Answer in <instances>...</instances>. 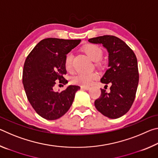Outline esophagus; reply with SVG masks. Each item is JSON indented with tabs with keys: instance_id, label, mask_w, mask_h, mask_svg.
<instances>
[{
	"instance_id": "1",
	"label": "esophagus",
	"mask_w": 158,
	"mask_h": 158,
	"mask_svg": "<svg viewBox=\"0 0 158 158\" xmlns=\"http://www.w3.org/2000/svg\"><path fill=\"white\" fill-rule=\"evenodd\" d=\"M81 89L83 90H89L90 89V87L88 86V85H81Z\"/></svg>"
}]
</instances>
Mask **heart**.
Listing matches in <instances>:
<instances>
[{"label":"heart","mask_w":158,"mask_h":158,"mask_svg":"<svg viewBox=\"0 0 158 158\" xmlns=\"http://www.w3.org/2000/svg\"><path fill=\"white\" fill-rule=\"evenodd\" d=\"M84 52L89 56V57L93 61L97 62L100 60L102 57V50L100 47L95 44H86L83 48ZM73 53L69 52L66 54L65 57V68L67 71L72 72L73 69ZM98 74L96 73H78L72 77L71 81L74 84L80 85H89L98 78Z\"/></svg>","instance_id":"heart-1"}]
</instances>
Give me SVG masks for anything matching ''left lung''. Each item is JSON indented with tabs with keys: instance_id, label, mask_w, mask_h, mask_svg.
I'll return each instance as SVG.
<instances>
[{
	"instance_id": "obj_1",
	"label": "left lung",
	"mask_w": 158,
	"mask_h": 158,
	"mask_svg": "<svg viewBox=\"0 0 158 158\" xmlns=\"http://www.w3.org/2000/svg\"><path fill=\"white\" fill-rule=\"evenodd\" d=\"M100 44L109 53L108 69L100 81L111 85L110 92L101 89V95L95 101L98 111L109 118L123 116L130 110L135 100L139 84L137 57L127 44L118 37L104 35L89 40Z\"/></svg>"
}]
</instances>
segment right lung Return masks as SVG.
<instances>
[{
	"label": "right lung",
	"mask_w": 158,
	"mask_h": 158,
	"mask_svg": "<svg viewBox=\"0 0 158 158\" xmlns=\"http://www.w3.org/2000/svg\"><path fill=\"white\" fill-rule=\"evenodd\" d=\"M81 40L44 39L37 44L25 60L23 84L29 102L41 117L49 121L63 116L70 108L78 85H69L65 90L56 92L53 86L59 80L68 84L65 57L78 45Z\"/></svg>",
	"instance_id": "right-lung-1"
}]
</instances>
